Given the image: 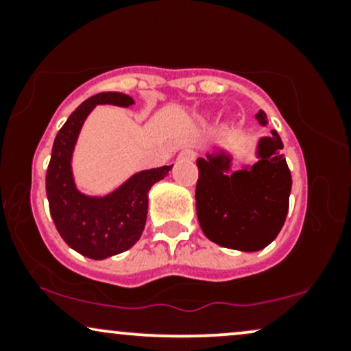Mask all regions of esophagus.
Instances as JSON below:
<instances>
[{
  "mask_svg": "<svg viewBox=\"0 0 351 351\" xmlns=\"http://www.w3.org/2000/svg\"><path fill=\"white\" fill-rule=\"evenodd\" d=\"M195 158H196V152L191 150V148H183L178 155L180 162H193Z\"/></svg>",
  "mask_w": 351,
  "mask_h": 351,
  "instance_id": "34e87169",
  "label": "esophagus"
}]
</instances>
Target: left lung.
Listing matches in <instances>:
<instances>
[{
	"mask_svg": "<svg viewBox=\"0 0 351 351\" xmlns=\"http://www.w3.org/2000/svg\"><path fill=\"white\" fill-rule=\"evenodd\" d=\"M256 119L267 123L263 110ZM257 145L252 167L231 173V156L206 155L198 158L196 213L204 236L236 251H261L276 239L289 211L292 176L276 130Z\"/></svg>",
	"mask_w": 351,
	"mask_h": 351,
	"instance_id": "left-lung-1",
	"label": "left lung"
}]
</instances>
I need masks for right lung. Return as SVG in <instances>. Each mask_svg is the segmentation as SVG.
<instances>
[{
  "label": "right lung",
  "instance_id": "add662e5",
  "mask_svg": "<svg viewBox=\"0 0 351 351\" xmlns=\"http://www.w3.org/2000/svg\"><path fill=\"white\" fill-rule=\"evenodd\" d=\"M99 104L130 107L134 99L120 92H102L80 104L56 135L46 173L47 201L56 229L69 247L95 261L127 251L140 239L147 221L148 191L173 167L136 173L104 198L82 195L72 176V152L84 120Z\"/></svg>",
  "mask_w": 351,
  "mask_h": 351
}]
</instances>
